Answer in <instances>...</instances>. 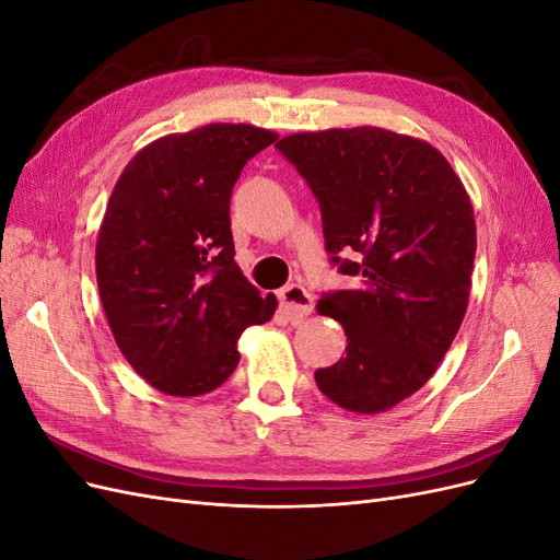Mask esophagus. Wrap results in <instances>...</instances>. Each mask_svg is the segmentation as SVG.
Returning a JSON list of instances; mask_svg holds the SVG:
<instances>
[{"label": "esophagus", "instance_id": "1", "mask_svg": "<svg viewBox=\"0 0 560 560\" xmlns=\"http://www.w3.org/2000/svg\"><path fill=\"white\" fill-rule=\"evenodd\" d=\"M280 303L284 306L287 315L292 319H301L315 311V299L313 294L301 284H290L280 292Z\"/></svg>", "mask_w": 560, "mask_h": 560}]
</instances>
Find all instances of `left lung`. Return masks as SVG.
<instances>
[{
	"instance_id": "left-lung-1",
	"label": "left lung",
	"mask_w": 560,
	"mask_h": 560,
	"mask_svg": "<svg viewBox=\"0 0 560 560\" xmlns=\"http://www.w3.org/2000/svg\"><path fill=\"white\" fill-rule=\"evenodd\" d=\"M276 147L319 202L331 261L358 278L317 301L348 352L315 383L346 411H389L432 378L463 325L477 254L469 194L436 147L378 126L294 132Z\"/></svg>"
}]
</instances>
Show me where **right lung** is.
<instances>
[{
    "instance_id": "obj_1",
    "label": "right lung",
    "mask_w": 560,
    "mask_h": 560,
    "mask_svg": "<svg viewBox=\"0 0 560 560\" xmlns=\"http://www.w3.org/2000/svg\"><path fill=\"white\" fill-rule=\"evenodd\" d=\"M276 140L249 124L163 135L114 184L95 243L97 292L118 350L165 395L226 383L241 334L278 308L235 264L229 217L243 165Z\"/></svg>"
}]
</instances>
